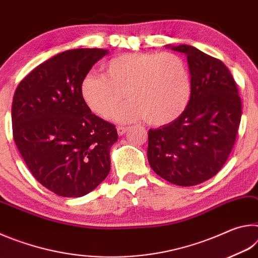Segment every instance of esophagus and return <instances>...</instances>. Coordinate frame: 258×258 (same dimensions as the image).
I'll return each instance as SVG.
<instances>
[{
  "mask_svg": "<svg viewBox=\"0 0 258 258\" xmlns=\"http://www.w3.org/2000/svg\"><path fill=\"white\" fill-rule=\"evenodd\" d=\"M127 131H128L127 126H118V127H117V133H118V135H123L127 132Z\"/></svg>",
  "mask_w": 258,
  "mask_h": 258,
  "instance_id": "esophagus-1",
  "label": "esophagus"
}]
</instances>
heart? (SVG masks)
<instances>
[{
	"mask_svg": "<svg viewBox=\"0 0 258 258\" xmlns=\"http://www.w3.org/2000/svg\"><path fill=\"white\" fill-rule=\"evenodd\" d=\"M103 71L104 75H85L81 93L86 106L106 119L116 115L124 93L130 101L117 115L121 121L146 118L151 125H165L175 120L189 103L190 75L177 54L123 53L108 60Z\"/></svg>",
	"mask_w": 258,
	"mask_h": 258,
	"instance_id": "heart-1",
	"label": "heart"
}]
</instances>
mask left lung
Masks as SVG:
<instances>
[{
    "instance_id": "8db88e82",
    "label": "left lung",
    "mask_w": 258,
    "mask_h": 258,
    "mask_svg": "<svg viewBox=\"0 0 258 258\" xmlns=\"http://www.w3.org/2000/svg\"><path fill=\"white\" fill-rule=\"evenodd\" d=\"M165 47L186 55L191 95L175 120L149 130L148 160L164 180L197 185L216 175L228 159L241 119V100L221 60L191 45Z\"/></svg>"
}]
</instances>
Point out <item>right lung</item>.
Here are the masks:
<instances>
[{"label": "right lung", "mask_w": 258, "mask_h": 258, "mask_svg": "<svg viewBox=\"0 0 258 258\" xmlns=\"http://www.w3.org/2000/svg\"><path fill=\"white\" fill-rule=\"evenodd\" d=\"M109 53L74 49L30 72L12 101L16 146L33 176L61 197H83L110 171L115 125L92 113L81 93L83 78Z\"/></svg>", "instance_id": "1"}]
</instances>
